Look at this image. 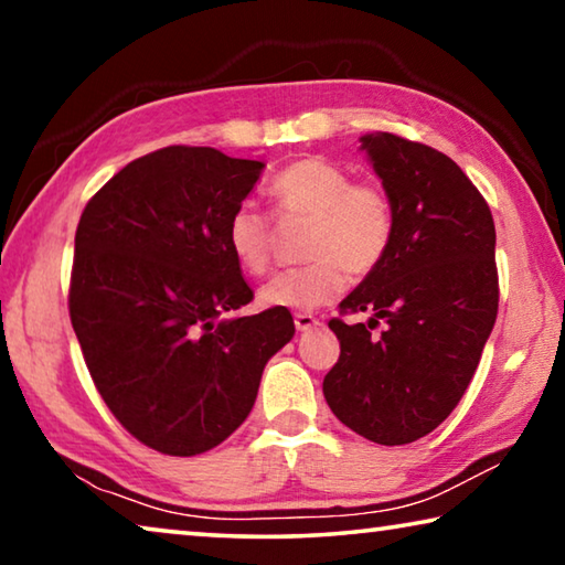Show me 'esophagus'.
I'll use <instances>...</instances> for the list:
<instances>
[{"mask_svg":"<svg viewBox=\"0 0 565 565\" xmlns=\"http://www.w3.org/2000/svg\"><path fill=\"white\" fill-rule=\"evenodd\" d=\"M294 323H296V329H299V331H309V329L317 327L319 319L313 317V313H296Z\"/></svg>","mask_w":565,"mask_h":565,"instance_id":"obj_1","label":"esophagus"}]
</instances>
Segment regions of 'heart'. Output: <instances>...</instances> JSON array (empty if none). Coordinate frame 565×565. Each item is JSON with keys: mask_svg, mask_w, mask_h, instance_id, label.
Wrapping results in <instances>:
<instances>
[{"mask_svg": "<svg viewBox=\"0 0 565 565\" xmlns=\"http://www.w3.org/2000/svg\"><path fill=\"white\" fill-rule=\"evenodd\" d=\"M266 194L279 222L309 218L303 256L311 259L262 286V301L271 309H319L347 289V271H376L394 244L396 206L386 186L351 179L329 159L291 161L269 181ZM226 244L244 271L262 276L271 264L274 222L254 202H242L226 222Z\"/></svg>", "mask_w": 565, "mask_h": 565, "instance_id": "1", "label": "heart"}]
</instances>
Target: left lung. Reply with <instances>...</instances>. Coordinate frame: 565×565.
<instances>
[{"instance_id": "8db88e82", "label": "left lung", "mask_w": 565, "mask_h": 565, "mask_svg": "<svg viewBox=\"0 0 565 565\" xmlns=\"http://www.w3.org/2000/svg\"><path fill=\"white\" fill-rule=\"evenodd\" d=\"M396 206V234L331 319L339 361L323 379L329 408L351 431L381 446L418 441L458 406L499 313L491 209L461 167L434 147L398 137H361ZM384 320L385 329H373Z\"/></svg>"}]
</instances>
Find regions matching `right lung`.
Segmentation results:
<instances>
[{
	"instance_id": "add662e5",
	"label": "right lung",
	"mask_w": 565,
	"mask_h": 565,
	"mask_svg": "<svg viewBox=\"0 0 565 565\" xmlns=\"http://www.w3.org/2000/svg\"><path fill=\"white\" fill-rule=\"evenodd\" d=\"M264 164L212 147L129 161L74 236L70 319L114 418L167 456L212 451L252 411L266 361L294 337L289 309L254 299L226 222Z\"/></svg>"
}]
</instances>
